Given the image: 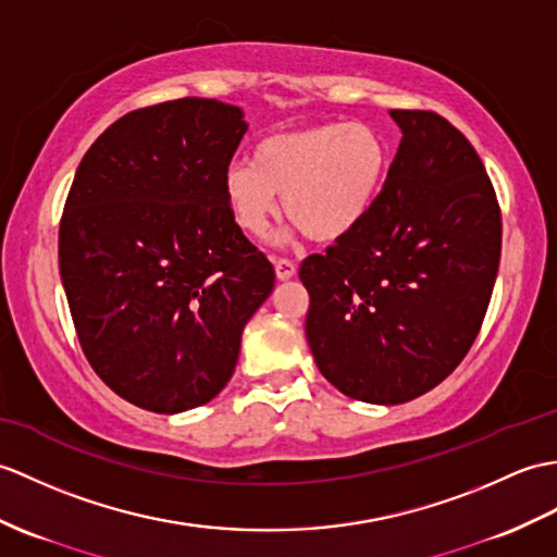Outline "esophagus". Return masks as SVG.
Returning <instances> with one entry per match:
<instances>
[{"instance_id":"34e87169","label":"esophagus","mask_w":557,"mask_h":557,"mask_svg":"<svg viewBox=\"0 0 557 557\" xmlns=\"http://www.w3.org/2000/svg\"><path fill=\"white\" fill-rule=\"evenodd\" d=\"M275 273L280 280H292L296 275V263L289 258H275Z\"/></svg>"}]
</instances>
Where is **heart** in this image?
<instances>
[{
    "instance_id": "obj_1",
    "label": "heart",
    "mask_w": 557,
    "mask_h": 557,
    "mask_svg": "<svg viewBox=\"0 0 557 557\" xmlns=\"http://www.w3.org/2000/svg\"><path fill=\"white\" fill-rule=\"evenodd\" d=\"M394 149L370 123H315L258 141L253 163L235 161L223 175L227 211L242 232L263 237L282 211L315 242H339L372 213Z\"/></svg>"
}]
</instances>
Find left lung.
<instances>
[{
  "label": "left lung",
  "instance_id": "1",
  "mask_svg": "<svg viewBox=\"0 0 557 557\" xmlns=\"http://www.w3.org/2000/svg\"><path fill=\"white\" fill-rule=\"evenodd\" d=\"M389 113L404 137L377 206L299 268L318 370L380 406L418 398L460 366L500 261L498 199L468 137L434 111Z\"/></svg>",
  "mask_w": 557,
  "mask_h": 557
}]
</instances>
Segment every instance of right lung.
Instances as JSON below:
<instances>
[{
    "instance_id": "obj_1",
    "label": "right lung",
    "mask_w": 557,
    "mask_h": 557,
    "mask_svg": "<svg viewBox=\"0 0 557 557\" xmlns=\"http://www.w3.org/2000/svg\"><path fill=\"white\" fill-rule=\"evenodd\" d=\"M244 133L242 109L185 97L125 113L77 165L59 227L77 342L145 410L173 416L223 392L275 287L223 197Z\"/></svg>"
}]
</instances>
